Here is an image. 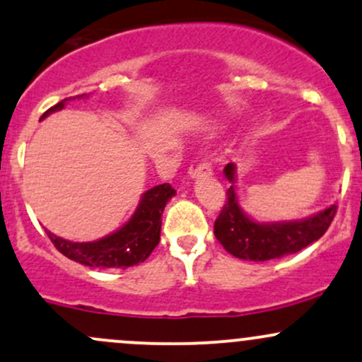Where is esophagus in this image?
Masks as SVG:
<instances>
[{
    "instance_id": "esophagus-1",
    "label": "esophagus",
    "mask_w": 362,
    "mask_h": 362,
    "mask_svg": "<svg viewBox=\"0 0 362 362\" xmlns=\"http://www.w3.org/2000/svg\"><path fill=\"white\" fill-rule=\"evenodd\" d=\"M213 168H211V163L208 161H201L196 168L190 172V177L192 178H199V177H206V175H211Z\"/></svg>"
}]
</instances>
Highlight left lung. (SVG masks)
<instances>
[{"label": "left lung", "instance_id": "1", "mask_svg": "<svg viewBox=\"0 0 362 362\" xmlns=\"http://www.w3.org/2000/svg\"><path fill=\"white\" fill-rule=\"evenodd\" d=\"M226 180L232 182L226 190V202L214 221V237L226 252L240 259L268 261L287 254L299 252L320 239L328 230L337 213V204L323 211L293 221L259 223L242 211L235 192V165L228 163L223 170Z\"/></svg>", "mask_w": 362, "mask_h": 362}]
</instances>
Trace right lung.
<instances>
[{
  "label": "right lung",
  "instance_id": "right-lung-1",
  "mask_svg": "<svg viewBox=\"0 0 362 362\" xmlns=\"http://www.w3.org/2000/svg\"><path fill=\"white\" fill-rule=\"evenodd\" d=\"M84 96L86 94L77 98ZM69 99H63L58 105L51 106L41 118H46L47 115L63 110ZM173 196L175 189L170 184H161L146 190L130 220L117 232L110 233L99 240L71 242L46 230L47 237L63 256L75 261V263L90 266V268L125 269L129 266L144 263L149 254L154 251V247L160 242L163 209Z\"/></svg>",
  "mask_w": 362,
  "mask_h": 362
}]
</instances>
